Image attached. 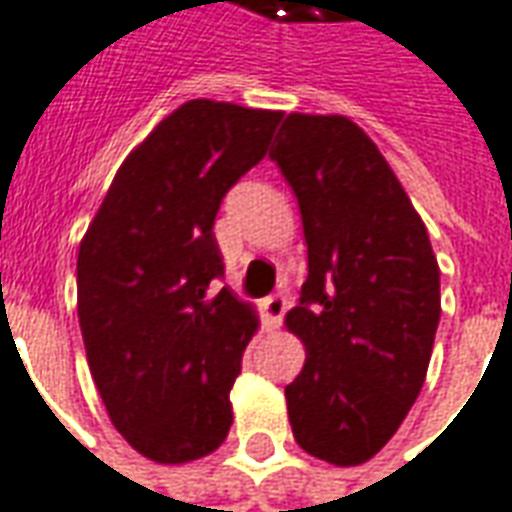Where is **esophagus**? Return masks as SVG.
Returning <instances> with one entry per match:
<instances>
[{
	"label": "esophagus",
	"mask_w": 512,
	"mask_h": 512,
	"mask_svg": "<svg viewBox=\"0 0 512 512\" xmlns=\"http://www.w3.org/2000/svg\"><path fill=\"white\" fill-rule=\"evenodd\" d=\"M287 309H290V301H287V295H267L262 301V312H264V320H267V326L270 329H278L281 326V320L287 315Z\"/></svg>",
	"instance_id": "esophagus-1"
}]
</instances>
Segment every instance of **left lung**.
<instances>
[{"label": "left lung", "instance_id": "left-lung-1", "mask_svg": "<svg viewBox=\"0 0 512 512\" xmlns=\"http://www.w3.org/2000/svg\"><path fill=\"white\" fill-rule=\"evenodd\" d=\"M270 158L298 197L309 276L287 329L306 365L287 384L292 435L334 465L370 460L421 393L440 270L376 144L345 116L290 114Z\"/></svg>", "mask_w": 512, "mask_h": 512}]
</instances>
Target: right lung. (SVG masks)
I'll list each match as a JSON object with an SVG mask.
<instances>
[{
    "instance_id": "1",
    "label": "right lung",
    "mask_w": 512,
    "mask_h": 512,
    "mask_svg": "<svg viewBox=\"0 0 512 512\" xmlns=\"http://www.w3.org/2000/svg\"><path fill=\"white\" fill-rule=\"evenodd\" d=\"M281 114L192 100L119 167L77 256V317L102 404L133 449L189 463L228 438L256 331L225 278L214 220Z\"/></svg>"
}]
</instances>
